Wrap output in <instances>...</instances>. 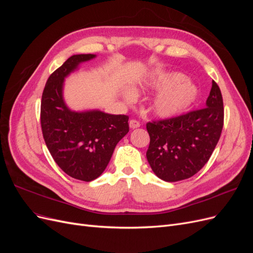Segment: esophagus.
Wrapping results in <instances>:
<instances>
[{
    "mask_svg": "<svg viewBox=\"0 0 253 253\" xmlns=\"http://www.w3.org/2000/svg\"><path fill=\"white\" fill-rule=\"evenodd\" d=\"M128 126H129V127L131 128H137V127H139L140 126V124L137 120H129V122H128Z\"/></svg>",
    "mask_w": 253,
    "mask_h": 253,
    "instance_id": "1",
    "label": "esophagus"
}]
</instances>
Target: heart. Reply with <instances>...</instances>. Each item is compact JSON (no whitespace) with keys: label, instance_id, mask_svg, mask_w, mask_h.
Listing matches in <instances>:
<instances>
[{"label":"heart","instance_id":"1","mask_svg":"<svg viewBox=\"0 0 253 253\" xmlns=\"http://www.w3.org/2000/svg\"><path fill=\"white\" fill-rule=\"evenodd\" d=\"M141 89L160 91L152 102L151 110L157 117L169 119L186 112L192 106L200 96V88L196 84L188 81L181 73H164L150 76L140 84ZM125 100L132 103L137 95L134 90L127 89L124 94Z\"/></svg>","mask_w":253,"mask_h":253}]
</instances>
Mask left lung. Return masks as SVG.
<instances>
[{
  "label": "left lung",
  "mask_w": 253,
  "mask_h": 253,
  "mask_svg": "<svg viewBox=\"0 0 253 253\" xmlns=\"http://www.w3.org/2000/svg\"><path fill=\"white\" fill-rule=\"evenodd\" d=\"M224 125L220 89L212 81L206 108L166 120L148 122L147 159L157 177L168 182L190 178L208 162Z\"/></svg>",
  "instance_id": "left-lung-1"
}]
</instances>
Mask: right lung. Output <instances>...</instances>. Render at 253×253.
Returning a JSON list of instances; mask_svg holds the SVG:
<instances>
[{
	"label": "right lung",
	"mask_w": 253,
	"mask_h": 253,
	"mask_svg": "<svg viewBox=\"0 0 253 253\" xmlns=\"http://www.w3.org/2000/svg\"><path fill=\"white\" fill-rule=\"evenodd\" d=\"M96 55H74L53 72L41 101V126L56 164L71 177L91 181L109 165L117 143L128 132V117L100 110L73 111L63 97L64 80Z\"/></svg>",
	"instance_id": "add662e5"
}]
</instances>
